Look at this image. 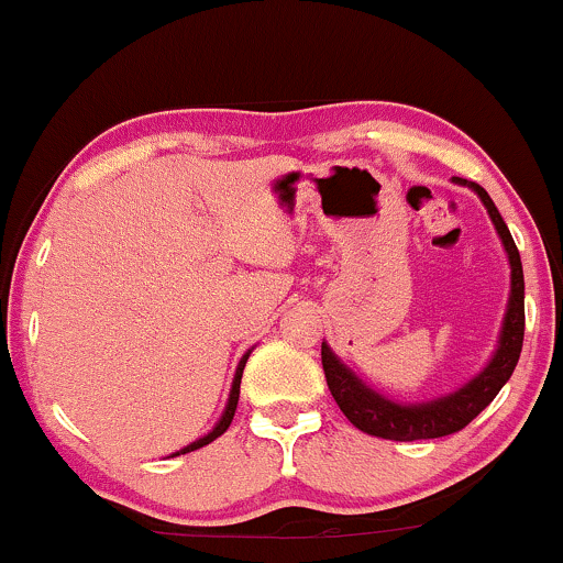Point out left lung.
<instances>
[{
	"mask_svg": "<svg viewBox=\"0 0 563 563\" xmlns=\"http://www.w3.org/2000/svg\"><path fill=\"white\" fill-rule=\"evenodd\" d=\"M457 185H468L476 196L482 198L484 209L493 219L497 235H500L503 249L510 264V299L506 318H503V331L497 349L476 378H471L463 389L448 394V397L431 399L421 405H399L386 399L384 394L373 391L363 380L354 376L349 367L331 352V346L322 341V371H325L328 389H331L335 405L349 418V423L357 426L360 431L371 437L391 439V442H416V439H437L455 434L466 429L476 416L497 397V391L506 386V380L519 363L521 344H525V269H521V256L516 249L514 238L503 222L500 211L487 196L482 185L468 183V179L452 177Z\"/></svg>",
	"mask_w": 563,
	"mask_h": 563,
	"instance_id": "left-lung-1",
	"label": "left lung"
}]
</instances>
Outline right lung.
<instances>
[{"mask_svg":"<svg viewBox=\"0 0 563 563\" xmlns=\"http://www.w3.org/2000/svg\"><path fill=\"white\" fill-rule=\"evenodd\" d=\"M249 354H251V352H245V354H243V360H241V365H238V371H235V378H232L230 399H228V405H224V412H222V418H219V423L214 426V429L209 431V434H206V437H200V439H196V442H192V444H187V448H183V450H177V452H174V455H185V452L200 450V448H203V444L214 442L217 437H222L224 431L230 429V423H232V416H235V407H238V397H241V378H243V367H245V360H249ZM174 455H172V457H174Z\"/></svg>","mask_w":563,"mask_h":563,"instance_id":"obj_1","label":"right lung"}]
</instances>
